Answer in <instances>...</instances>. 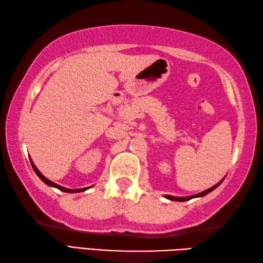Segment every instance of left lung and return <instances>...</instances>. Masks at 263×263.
<instances>
[{"label":"left lung","instance_id":"8db88e82","mask_svg":"<svg viewBox=\"0 0 263 263\" xmlns=\"http://www.w3.org/2000/svg\"><path fill=\"white\" fill-rule=\"evenodd\" d=\"M222 181H224V180H222ZM222 181H220L219 183H217L216 185H214V186H212V187H210V189H208V190H205V191H203V192H200V193H198V194L191 195V197H173V195H165V197H166L167 199H168V200H173V201H180V202H182V201H187V200H191V199H193V198L203 197V195H205V194L210 193L211 191H214V190H215L216 187L219 186Z\"/></svg>","mask_w":263,"mask_h":263}]
</instances>
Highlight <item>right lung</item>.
Instances as JSON below:
<instances>
[{"mask_svg":"<svg viewBox=\"0 0 263 263\" xmlns=\"http://www.w3.org/2000/svg\"><path fill=\"white\" fill-rule=\"evenodd\" d=\"M30 163H31V166H32V168H33V171H35V173L36 174L38 175V177L41 178V180L44 182V183H46L47 185H49V186H53V187H57V189H59V190H61V191H63V192H68V193H74V192H82V191H86V190H88L89 187H83V189H77V190H72V189H66V187H63V186H61V185H59V184H55L54 182H52V181H49L48 178H46L45 176H44L41 172H39L38 170H37V167L35 166V164L32 163V160L30 159Z\"/></svg>","mask_w":263,"mask_h":263,"instance_id":"right-lung-1","label":"right lung"}]
</instances>
